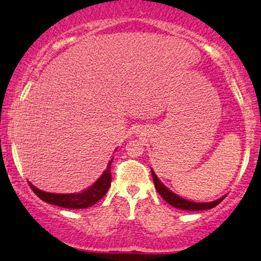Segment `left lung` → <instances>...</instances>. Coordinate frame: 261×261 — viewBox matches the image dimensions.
I'll return each instance as SVG.
<instances>
[{
  "label": "left lung",
  "instance_id": "1",
  "mask_svg": "<svg viewBox=\"0 0 261 261\" xmlns=\"http://www.w3.org/2000/svg\"><path fill=\"white\" fill-rule=\"evenodd\" d=\"M151 176H153L154 186L155 189L158 190V193L160 194V196L169 202L171 206L176 207V208L179 210H187V211H203V210H211L213 207H216L217 204H219L224 200V197H220V199L212 201V202H194V201H189L183 199V197H179L176 194L172 193L170 189H167L166 187L164 186L163 183L160 182V179L158 178L156 174L154 173V171L151 170Z\"/></svg>",
  "mask_w": 261,
  "mask_h": 261
}]
</instances>
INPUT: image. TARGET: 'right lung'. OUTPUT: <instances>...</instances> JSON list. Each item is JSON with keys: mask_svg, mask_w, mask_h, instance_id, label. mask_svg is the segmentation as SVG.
Wrapping results in <instances>:
<instances>
[{"mask_svg": "<svg viewBox=\"0 0 261 261\" xmlns=\"http://www.w3.org/2000/svg\"><path fill=\"white\" fill-rule=\"evenodd\" d=\"M112 159L107 165V169L103 171L101 177L89 187L88 189L82 191V193H74V194H53V193H45L32 186L29 182V186L34 190V193L37 195L39 199L48 202L50 204H55V206L64 207V208L70 210H79V208H88V207L92 206L101 200L102 197L106 195V193L110 189L111 180H112V173H111V165Z\"/></svg>", "mask_w": 261, "mask_h": 261, "instance_id": "add662e5", "label": "right lung"}]
</instances>
